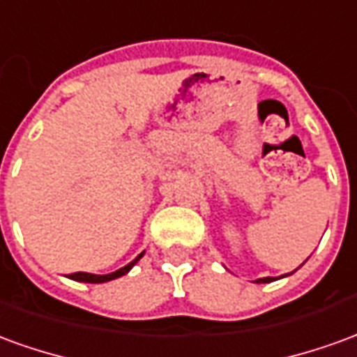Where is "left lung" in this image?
<instances>
[{"label":"left lung","mask_w":357,"mask_h":357,"mask_svg":"<svg viewBox=\"0 0 357 357\" xmlns=\"http://www.w3.org/2000/svg\"><path fill=\"white\" fill-rule=\"evenodd\" d=\"M294 271H296V269H294ZM294 271H291V273H284V275H281V277L292 275ZM275 279H277V277H262V279H256L255 283H271V281H275Z\"/></svg>","instance_id":"obj_1"}]
</instances>
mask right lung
Listing matches in <instances>:
<instances>
[{
  "label": "right lung",
  "mask_w": 357,
  "mask_h": 357,
  "mask_svg": "<svg viewBox=\"0 0 357 357\" xmlns=\"http://www.w3.org/2000/svg\"><path fill=\"white\" fill-rule=\"evenodd\" d=\"M143 255H145V252H141V255L137 256L135 260H132V262L128 264V266L116 269V271H112V273H107V275H95V273H84V271H78V273H73L70 279H74V281H82V283H107V281H112V279H118V277L126 275V273H128L135 264L139 262V258Z\"/></svg>",
  "instance_id": "right-lung-1"
}]
</instances>
